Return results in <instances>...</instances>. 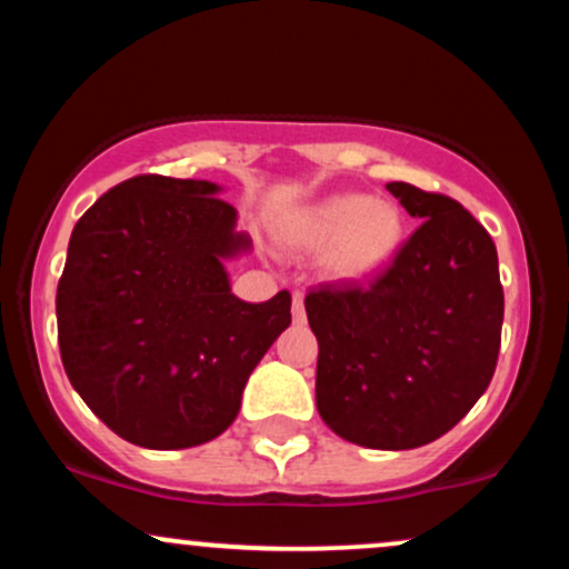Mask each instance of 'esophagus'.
<instances>
[{
	"mask_svg": "<svg viewBox=\"0 0 569 569\" xmlns=\"http://www.w3.org/2000/svg\"><path fill=\"white\" fill-rule=\"evenodd\" d=\"M291 316H293V323H305V297L302 293H293V305H291Z\"/></svg>",
	"mask_w": 569,
	"mask_h": 569,
	"instance_id": "esophagus-1",
	"label": "esophagus"
}]
</instances>
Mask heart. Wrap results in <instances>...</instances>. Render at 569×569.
Instances as JSON below:
<instances>
[{
	"label": "heart",
	"mask_w": 569,
	"mask_h": 569,
	"mask_svg": "<svg viewBox=\"0 0 569 569\" xmlns=\"http://www.w3.org/2000/svg\"><path fill=\"white\" fill-rule=\"evenodd\" d=\"M407 221L398 206L342 192L297 208L283 238L302 251H326V270L339 280H367L385 270L403 246Z\"/></svg>",
	"instance_id": "1"
}]
</instances>
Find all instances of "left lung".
I'll use <instances>...</instances> for the list:
<instances>
[{
	"label": "left lung",
	"mask_w": 569,
	"mask_h": 569,
	"mask_svg": "<svg viewBox=\"0 0 569 569\" xmlns=\"http://www.w3.org/2000/svg\"><path fill=\"white\" fill-rule=\"evenodd\" d=\"M422 219L371 283L305 297L318 339L316 403L345 441L415 449L452 430L492 380L500 352L498 251L460 202L388 184Z\"/></svg>",
	"instance_id": "obj_1"
}]
</instances>
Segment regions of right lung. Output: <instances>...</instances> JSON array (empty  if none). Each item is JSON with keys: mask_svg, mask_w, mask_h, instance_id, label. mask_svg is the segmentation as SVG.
<instances>
[{"mask_svg": "<svg viewBox=\"0 0 569 569\" xmlns=\"http://www.w3.org/2000/svg\"><path fill=\"white\" fill-rule=\"evenodd\" d=\"M211 181L143 173L74 224L58 280V345L69 382L120 439L187 449L217 439L291 323V293L251 305L224 259L248 251L238 211Z\"/></svg>", "mask_w": 569, "mask_h": 569, "instance_id": "obj_1", "label": "right lung"}]
</instances>
